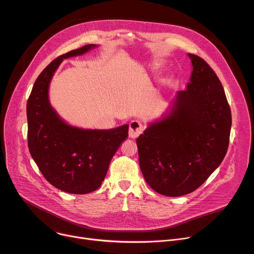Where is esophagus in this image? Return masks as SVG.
Listing matches in <instances>:
<instances>
[{"instance_id":"esophagus-1","label":"esophagus","mask_w":254,"mask_h":254,"mask_svg":"<svg viewBox=\"0 0 254 254\" xmlns=\"http://www.w3.org/2000/svg\"><path fill=\"white\" fill-rule=\"evenodd\" d=\"M143 131V125L142 123L138 121H132L129 124V128H128V137L131 139H136L138 138L140 134Z\"/></svg>"}]
</instances>
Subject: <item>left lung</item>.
I'll return each mask as SVG.
<instances>
[{
  "label": "left lung",
  "mask_w": 254,
  "mask_h": 254,
  "mask_svg": "<svg viewBox=\"0 0 254 254\" xmlns=\"http://www.w3.org/2000/svg\"><path fill=\"white\" fill-rule=\"evenodd\" d=\"M172 106L137 138L139 163L150 187L178 197L195 191L222 163L229 146L231 109L221 81L202 58Z\"/></svg>",
  "instance_id": "obj_1"
}]
</instances>
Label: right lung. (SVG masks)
<instances>
[{"instance_id": "add662e5", "label": "right lung", "mask_w": 254, "mask_h": 254, "mask_svg": "<svg viewBox=\"0 0 254 254\" xmlns=\"http://www.w3.org/2000/svg\"><path fill=\"white\" fill-rule=\"evenodd\" d=\"M97 47L86 45L51 62L33 84L26 105L30 155L51 185L70 194H87L100 187L128 131V125L110 129L70 126L50 103V82L61 62Z\"/></svg>"}]
</instances>
